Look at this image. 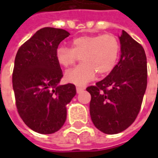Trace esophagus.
<instances>
[{
	"mask_svg": "<svg viewBox=\"0 0 158 158\" xmlns=\"http://www.w3.org/2000/svg\"><path fill=\"white\" fill-rule=\"evenodd\" d=\"M84 89H84L83 87H79V86H77V87H76V91H77V93H80L81 91H83Z\"/></svg>",
	"mask_w": 158,
	"mask_h": 158,
	"instance_id": "esophagus-1",
	"label": "esophagus"
}]
</instances>
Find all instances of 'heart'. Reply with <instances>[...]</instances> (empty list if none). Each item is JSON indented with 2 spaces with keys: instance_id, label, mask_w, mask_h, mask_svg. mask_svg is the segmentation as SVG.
<instances>
[{
  "instance_id": "b5f03b06",
  "label": "heart",
  "mask_w": 158,
  "mask_h": 158,
  "mask_svg": "<svg viewBox=\"0 0 158 158\" xmlns=\"http://www.w3.org/2000/svg\"><path fill=\"white\" fill-rule=\"evenodd\" d=\"M120 53V43L113 34L84 35L73 40L72 47H59L56 57L61 66L69 68L79 57L82 64L66 72V81L84 85L91 81L96 73L106 75L117 64Z\"/></svg>"
}]
</instances>
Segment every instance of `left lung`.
Returning <instances> with one entry per match:
<instances>
[{
	"label": "left lung",
	"instance_id": "left-lung-1",
	"mask_svg": "<svg viewBox=\"0 0 158 158\" xmlns=\"http://www.w3.org/2000/svg\"><path fill=\"white\" fill-rule=\"evenodd\" d=\"M121 57L105 79L86 88L90 94L89 113L102 132L114 135L135 122L147 86L145 50L128 33L119 37Z\"/></svg>",
	"mask_w": 158,
	"mask_h": 158
}]
</instances>
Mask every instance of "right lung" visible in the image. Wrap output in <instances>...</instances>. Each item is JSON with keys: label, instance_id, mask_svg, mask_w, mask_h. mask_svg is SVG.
<instances>
[{"label": "right lung", "instance_id": "right-lung-1", "mask_svg": "<svg viewBox=\"0 0 158 158\" xmlns=\"http://www.w3.org/2000/svg\"><path fill=\"white\" fill-rule=\"evenodd\" d=\"M69 36L64 29L43 28L16 55L12 87L18 113L26 125L40 134H52L62 128L67 118L66 105L76 94L73 84L58 85L62 72L56 52Z\"/></svg>", "mask_w": 158, "mask_h": 158}]
</instances>
